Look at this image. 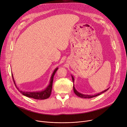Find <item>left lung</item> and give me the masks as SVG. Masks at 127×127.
I'll list each match as a JSON object with an SVG mask.
<instances>
[{
	"label": "left lung",
	"mask_w": 127,
	"mask_h": 127,
	"mask_svg": "<svg viewBox=\"0 0 127 127\" xmlns=\"http://www.w3.org/2000/svg\"><path fill=\"white\" fill-rule=\"evenodd\" d=\"M71 77H72L73 83H74V77H73V76L71 75ZM73 89H74V93H75V94H76L77 96H78L79 97L82 98H93V97H96V96H99V95H101V94H102V93H104V92H106V91H107L109 90V89H107L106 90L103 91V92H100V93H98V94H94V95H84V94H81V93H79V92H78V91L76 90V89H75V88L74 84V85H73Z\"/></svg>",
	"instance_id": "left-lung-1"
}]
</instances>
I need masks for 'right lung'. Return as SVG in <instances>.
Returning <instances> with one entry per match:
<instances>
[{"label": "right lung", "mask_w": 127, "mask_h": 127, "mask_svg": "<svg viewBox=\"0 0 127 127\" xmlns=\"http://www.w3.org/2000/svg\"><path fill=\"white\" fill-rule=\"evenodd\" d=\"M58 67H57L55 68V69L53 71L52 74L51 76L50 80V82L49 85L47 86V88L44 90L42 91H36V92H23L22 91H21L18 88H17V86H16L15 84V82L14 79V77H13V74H12V78L13 80V81H14V84L16 86V88L19 91V92L22 93V94L28 97L29 98H32L33 99H38V100H43V99H46L48 98L51 93V91H52V83H53V77H54V76L56 74V72L57 70H58Z\"/></svg>", "instance_id": "right-lung-1"}]
</instances>
